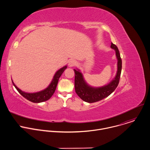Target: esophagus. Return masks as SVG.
Returning <instances> with one entry per match:
<instances>
[{
    "mask_svg": "<svg viewBox=\"0 0 150 150\" xmlns=\"http://www.w3.org/2000/svg\"><path fill=\"white\" fill-rule=\"evenodd\" d=\"M76 64H77V62H76V61L73 60V59H71V60H70V61H69V62H68V66H69V67H74V66H75V65H76Z\"/></svg>",
    "mask_w": 150,
    "mask_h": 150,
    "instance_id": "obj_1",
    "label": "esophagus"
}]
</instances>
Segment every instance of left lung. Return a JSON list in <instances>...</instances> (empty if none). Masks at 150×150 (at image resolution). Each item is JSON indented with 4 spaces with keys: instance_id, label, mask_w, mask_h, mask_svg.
Returning a JSON list of instances; mask_svg holds the SVG:
<instances>
[{
    "instance_id": "obj_1",
    "label": "left lung",
    "mask_w": 150,
    "mask_h": 150,
    "mask_svg": "<svg viewBox=\"0 0 150 150\" xmlns=\"http://www.w3.org/2000/svg\"><path fill=\"white\" fill-rule=\"evenodd\" d=\"M110 47L114 49L116 52V56L117 59V71L115 78L108 85L102 87H92L86 82L79 69H74L75 72V92L78 96L86 102L94 103L106 98L114 92L119 85L122 72V61L117 46L112 42Z\"/></svg>"
}]
</instances>
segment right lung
Here are the masks:
<instances>
[{
    "mask_svg": "<svg viewBox=\"0 0 150 150\" xmlns=\"http://www.w3.org/2000/svg\"><path fill=\"white\" fill-rule=\"evenodd\" d=\"M67 68V66L65 65L62 68H60L58 71L56 72L55 74L53 79L50 83V84L48 85V86L45 88V89L41 91L40 92H35V93H27L22 91L20 90L19 88H18L16 85L14 83V82L12 81V83L14 85V86L16 88L17 91L19 92V93L22 95L24 98L28 100L29 101L33 102V103H40V102H45L49 99L52 96V95L54 93L59 78L65 71L66 68Z\"/></svg>",
    "mask_w": 150,
    "mask_h": 150,
    "instance_id": "right-lung-1",
    "label": "right lung"
}]
</instances>
